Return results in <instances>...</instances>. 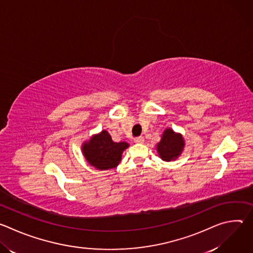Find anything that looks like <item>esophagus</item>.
I'll return each instance as SVG.
<instances>
[{
  "mask_svg": "<svg viewBox=\"0 0 253 253\" xmlns=\"http://www.w3.org/2000/svg\"><path fill=\"white\" fill-rule=\"evenodd\" d=\"M134 142L135 143H137V144H142L143 142H144V138L143 137H136L135 139H134Z\"/></svg>",
  "mask_w": 253,
  "mask_h": 253,
  "instance_id": "esophagus-1",
  "label": "esophagus"
}]
</instances>
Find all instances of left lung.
<instances>
[{"label":"left lung","mask_w":253,"mask_h":253,"mask_svg":"<svg viewBox=\"0 0 253 253\" xmlns=\"http://www.w3.org/2000/svg\"><path fill=\"white\" fill-rule=\"evenodd\" d=\"M184 140L182 135L175 134L173 130L166 129L161 141L157 144V151L164 161L175 160L183 150Z\"/></svg>","instance_id":"1"}]
</instances>
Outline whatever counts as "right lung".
<instances>
[{"mask_svg":"<svg viewBox=\"0 0 253 253\" xmlns=\"http://www.w3.org/2000/svg\"><path fill=\"white\" fill-rule=\"evenodd\" d=\"M129 146L126 142H113L110 134L102 131L83 145V154L90 165L100 170H108L118 166L123 151Z\"/></svg>","mask_w":253,"mask_h":253,"instance_id":"1","label":"right lung"}]
</instances>
